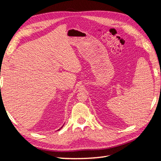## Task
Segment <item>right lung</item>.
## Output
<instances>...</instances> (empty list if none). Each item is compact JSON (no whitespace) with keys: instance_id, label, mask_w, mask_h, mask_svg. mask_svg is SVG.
Here are the masks:
<instances>
[{"instance_id":"right-lung-1","label":"right lung","mask_w":161,"mask_h":161,"mask_svg":"<svg viewBox=\"0 0 161 161\" xmlns=\"http://www.w3.org/2000/svg\"><path fill=\"white\" fill-rule=\"evenodd\" d=\"M64 125H62V127H61V128H60V129H58V130H57V131H58V130H60V129H61V128H62V127H63V126H64Z\"/></svg>"}]
</instances>
